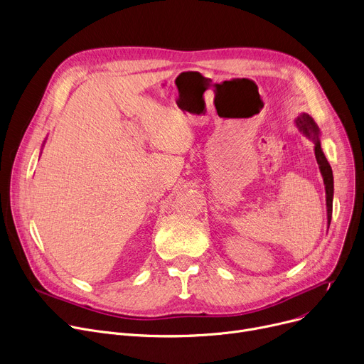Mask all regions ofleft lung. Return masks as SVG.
I'll use <instances>...</instances> for the list:
<instances>
[{"label": "left lung", "instance_id": "left-lung-1", "mask_svg": "<svg viewBox=\"0 0 364 364\" xmlns=\"http://www.w3.org/2000/svg\"><path fill=\"white\" fill-rule=\"evenodd\" d=\"M295 124L298 127V131L303 132L309 139L314 142V156L320 168V173H322L323 183H325V192H326V211H328V228L331 225L332 219V201H333V175H332V168L331 164L328 163L323 151H322V145H320V129L317 123L313 120V117L307 113H301L300 116H296Z\"/></svg>", "mask_w": 364, "mask_h": 364}]
</instances>
